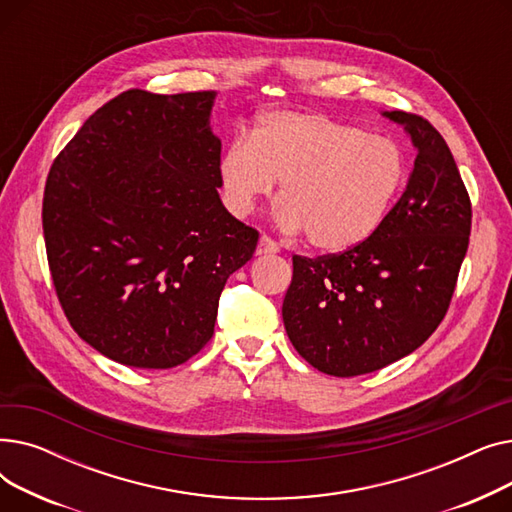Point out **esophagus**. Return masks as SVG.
Returning a JSON list of instances; mask_svg holds the SVG:
<instances>
[{
    "mask_svg": "<svg viewBox=\"0 0 512 512\" xmlns=\"http://www.w3.org/2000/svg\"><path fill=\"white\" fill-rule=\"evenodd\" d=\"M278 251H280V247H278V242L272 236L263 234L259 238V242H257V255H274Z\"/></svg>",
    "mask_w": 512,
    "mask_h": 512,
    "instance_id": "1",
    "label": "esophagus"
}]
</instances>
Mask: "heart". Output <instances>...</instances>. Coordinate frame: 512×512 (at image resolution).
Returning a JSON list of instances; mask_svg holds the SVG:
<instances>
[{"mask_svg": "<svg viewBox=\"0 0 512 512\" xmlns=\"http://www.w3.org/2000/svg\"><path fill=\"white\" fill-rule=\"evenodd\" d=\"M409 174V157L390 137L321 114L267 112L251 137L224 147L218 176L234 215H249L280 182L278 222L305 230L319 251L365 242L388 218Z\"/></svg>", "mask_w": 512, "mask_h": 512, "instance_id": "obj_1", "label": "heart"}]
</instances>
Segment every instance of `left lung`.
Instances as JSON below:
<instances>
[{"instance_id":"1","label":"left lung","mask_w":512,"mask_h":512,"mask_svg":"<svg viewBox=\"0 0 512 512\" xmlns=\"http://www.w3.org/2000/svg\"><path fill=\"white\" fill-rule=\"evenodd\" d=\"M417 147L405 193L361 245L292 255L282 319L297 353L336 378L378 371L436 332L459 280L471 199L442 134L411 112H386Z\"/></svg>"}]
</instances>
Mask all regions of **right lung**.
I'll use <instances>...</instances> for the list:
<instances>
[{
    "label": "right lung",
    "mask_w": 512,
    "mask_h": 512,
    "mask_svg": "<svg viewBox=\"0 0 512 512\" xmlns=\"http://www.w3.org/2000/svg\"><path fill=\"white\" fill-rule=\"evenodd\" d=\"M213 99L128 89L80 126L47 174L41 218L58 301L80 338L128 367L195 357L226 280L257 247L259 232L218 195Z\"/></svg>",
    "instance_id": "right-lung-1"
}]
</instances>
